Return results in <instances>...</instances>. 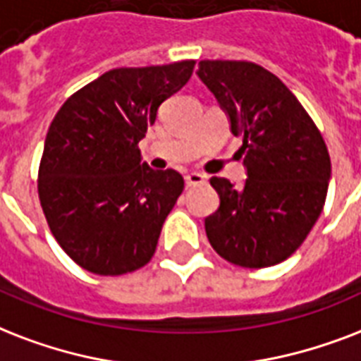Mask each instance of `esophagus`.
Segmentation results:
<instances>
[{"instance_id": "34e87169", "label": "esophagus", "mask_w": 361, "mask_h": 361, "mask_svg": "<svg viewBox=\"0 0 361 361\" xmlns=\"http://www.w3.org/2000/svg\"><path fill=\"white\" fill-rule=\"evenodd\" d=\"M184 180H186V186H200V184L207 183L205 175H201V173H188Z\"/></svg>"}]
</instances>
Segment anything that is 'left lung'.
I'll return each mask as SVG.
<instances>
[{
	"instance_id": "obj_1",
	"label": "left lung",
	"mask_w": 361,
	"mask_h": 361,
	"mask_svg": "<svg viewBox=\"0 0 361 361\" xmlns=\"http://www.w3.org/2000/svg\"><path fill=\"white\" fill-rule=\"evenodd\" d=\"M197 77L243 139L247 180L212 177L220 207L205 219L211 247L259 269L290 258L326 203L331 161L322 133L279 77L252 61L203 60Z\"/></svg>"
}]
</instances>
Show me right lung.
Wrapping results in <instances>:
<instances>
[{"label": "right lung", "instance_id": "right-lung-1", "mask_svg": "<svg viewBox=\"0 0 361 361\" xmlns=\"http://www.w3.org/2000/svg\"><path fill=\"white\" fill-rule=\"evenodd\" d=\"M194 66L111 69L56 113L39 164V201L58 245L82 269L124 275L154 256L184 178L150 169L139 141Z\"/></svg>", "mask_w": 361, "mask_h": 361}]
</instances>
